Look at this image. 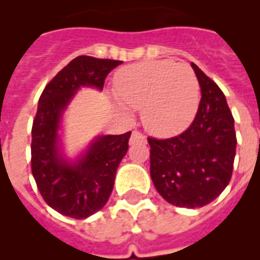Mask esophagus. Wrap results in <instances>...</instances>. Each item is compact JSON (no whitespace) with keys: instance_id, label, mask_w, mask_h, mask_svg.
Listing matches in <instances>:
<instances>
[{"instance_id":"obj_1","label":"esophagus","mask_w":260,"mask_h":260,"mask_svg":"<svg viewBox=\"0 0 260 260\" xmlns=\"http://www.w3.org/2000/svg\"><path fill=\"white\" fill-rule=\"evenodd\" d=\"M138 143H147V138L144 135H142L140 132L138 131H134L132 135H131V139H129V144L131 146H134V144H138Z\"/></svg>"}]
</instances>
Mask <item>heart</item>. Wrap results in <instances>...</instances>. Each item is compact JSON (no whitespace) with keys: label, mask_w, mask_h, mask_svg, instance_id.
<instances>
[{"label":"heart","mask_w":260,"mask_h":260,"mask_svg":"<svg viewBox=\"0 0 260 260\" xmlns=\"http://www.w3.org/2000/svg\"><path fill=\"white\" fill-rule=\"evenodd\" d=\"M117 105L142 109L146 129L159 138L182 134L200 105V85L185 63L151 60L120 69L114 77Z\"/></svg>","instance_id":"obj_1"}]
</instances>
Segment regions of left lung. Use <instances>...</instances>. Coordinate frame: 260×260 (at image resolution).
Returning a JSON list of instances; mask_svg holds the SVG:
<instances>
[{
	"mask_svg": "<svg viewBox=\"0 0 260 260\" xmlns=\"http://www.w3.org/2000/svg\"><path fill=\"white\" fill-rule=\"evenodd\" d=\"M201 87L193 124L175 138L151 147L150 173L158 193L179 208H201L230 183L236 154L235 121L220 87L191 63Z\"/></svg>",
	"mask_w": 260,
	"mask_h": 260,
	"instance_id": "1",
	"label": "left lung"
}]
</instances>
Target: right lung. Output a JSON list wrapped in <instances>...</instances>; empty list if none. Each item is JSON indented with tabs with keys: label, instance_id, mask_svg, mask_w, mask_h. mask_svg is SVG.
I'll list each match as a JSON object with an SVG mask.
<instances>
[{
	"label": "right lung",
	"instance_id": "obj_1",
	"mask_svg": "<svg viewBox=\"0 0 260 260\" xmlns=\"http://www.w3.org/2000/svg\"><path fill=\"white\" fill-rule=\"evenodd\" d=\"M113 59L78 56L43 90L32 125V175L44 201L63 216L86 218L104 208L116 171L128 151L131 132L100 135L70 158L63 144V118L82 87L101 91L106 75L121 64Z\"/></svg>",
	"mask_w": 260,
	"mask_h": 260
}]
</instances>
